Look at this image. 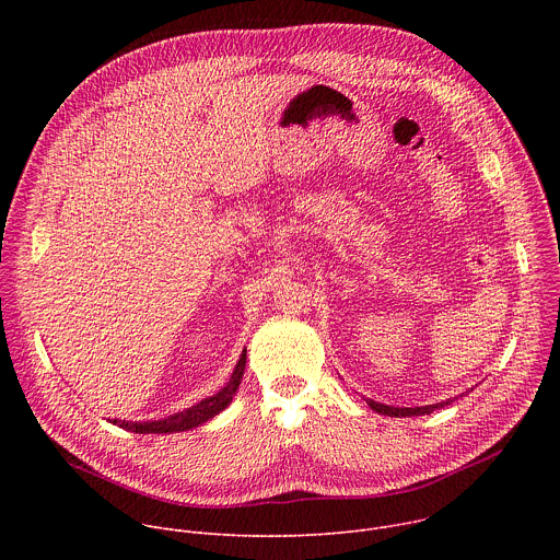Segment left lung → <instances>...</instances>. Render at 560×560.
Segmentation results:
<instances>
[{
    "label": "left lung",
    "mask_w": 560,
    "mask_h": 560,
    "mask_svg": "<svg viewBox=\"0 0 560 560\" xmlns=\"http://www.w3.org/2000/svg\"><path fill=\"white\" fill-rule=\"evenodd\" d=\"M365 401L374 412L385 415V417H423V415H432L434 410H441V408L450 406L452 398H447V401H441V404H434V406H421V408H394V406L376 404V401H372V398H365Z\"/></svg>",
    "instance_id": "8db88e82"
}]
</instances>
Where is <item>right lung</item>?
I'll use <instances>...</instances> for the list:
<instances>
[{
	"instance_id": "1",
	"label": "right lung",
	"mask_w": 560,
	"mask_h": 560,
	"mask_svg": "<svg viewBox=\"0 0 560 560\" xmlns=\"http://www.w3.org/2000/svg\"><path fill=\"white\" fill-rule=\"evenodd\" d=\"M244 370H246V350L238 357V363L234 365V372L228 381L225 387H221L217 394L203 398L197 406L171 415L166 419H159V421H121V419H110L113 425H119L128 432L135 434H168V432H186L192 430L197 425H203L206 421H210L212 417H217L221 410H225L232 404V396L238 389V383L244 378Z\"/></svg>"
}]
</instances>
